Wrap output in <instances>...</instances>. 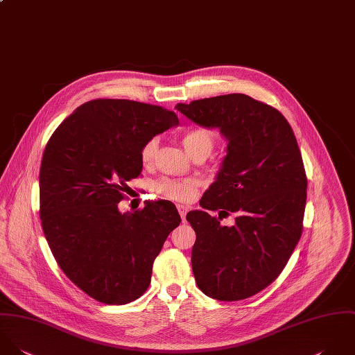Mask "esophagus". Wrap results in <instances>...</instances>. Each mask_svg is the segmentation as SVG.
<instances>
[{
	"label": "esophagus",
	"instance_id": "obj_1",
	"mask_svg": "<svg viewBox=\"0 0 355 355\" xmlns=\"http://www.w3.org/2000/svg\"><path fill=\"white\" fill-rule=\"evenodd\" d=\"M177 209H178V213L181 215L182 222H185V215L188 213V207H187V206H184V205H178V206H177Z\"/></svg>",
	"mask_w": 355,
	"mask_h": 355
}]
</instances>
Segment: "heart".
Segmentation results:
<instances>
[{
	"label": "heart",
	"mask_w": 355,
	"mask_h": 355,
	"mask_svg": "<svg viewBox=\"0 0 355 355\" xmlns=\"http://www.w3.org/2000/svg\"><path fill=\"white\" fill-rule=\"evenodd\" d=\"M214 142H215V137L213 133L205 128H195L187 132L182 137V145L192 157L200 153L207 156L213 150ZM157 148H159L157 139H152L144 144L141 149V162L144 166L152 164V162L155 160ZM196 187H198V182L195 180H162L160 182L156 184V191L168 199L187 202L193 198L196 192Z\"/></svg>",
	"instance_id": "obj_1"
}]
</instances>
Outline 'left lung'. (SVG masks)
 <instances>
[{
  "label": "left lung",
  "instance_id": "obj_1",
  "mask_svg": "<svg viewBox=\"0 0 355 355\" xmlns=\"http://www.w3.org/2000/svg\"><path fill=\"white\" fill-rule=\"evenodd\" d=\"M175 110L227 142L205 211L187 215L196 232V284L213 299H247L279 277L302 234L307 180L295 135L276 108L241 93ZM206 209L237 213L235 225H220Z\"/></svg>",
  "mask_w": 355,
  "mask_h": 355
}]
</instances>
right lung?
Instances as JSON below:
<instances>
[{
  "label": "right lung",
  "mask_w": 355,
  "mask_h": 355,
  "mask_svg": "<svg viewBox=\"0 0 355 355\" xmlns=\"http://www.w3.org/2000/svg\"><path fill=\"white\" fill-rule=\"evenodd\" d=\"M178 123L157 105L98 98L78 107L46 144L40 171L45 237L66 276L101 303L141 296L181 222L166 200L133 213L118 209L126 182L141 174L144 144Z\"/></svg>",
  "instance_id": "add662e5"
}]
</instances>
